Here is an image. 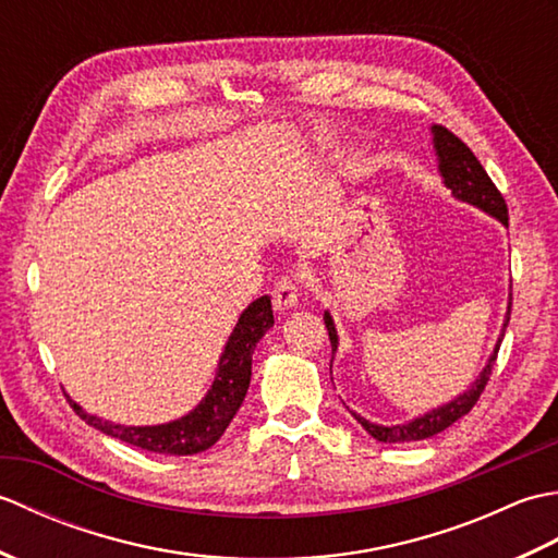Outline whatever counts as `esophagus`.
Returning a JSON list of instances; mask_svg holds the SVG:
<instances>
[{
  "instance_id": "34e87169",
  "label": "esophagus",
  "mask_w": 558,
  "mask_h": 558,
  "mask_svg": "<svg viewBox=\"0 0 558 558\" xmlns=\"http://www.w3.org/2000/svg\"><path fill=\"white\" fill-rule=\"evenodd\" d=\"M300 282L294 278H280L276 286H272V306H276V312H288L292 310L294 304L300 300Z\"/></svg>"
}]
</instances>
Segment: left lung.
Wrapping results in <instances>:
<instances>
[{
	"instance_id": "8db88e82",
	"label": "left lung",
	"mask_w": 558,
	"mask_h": 558,
	"mask_svg": "<svg viewBox=\"0 0 558 558\" xmlns=\"http://www.w3.org/2000/svg\"><path fill=\"white\" fill-rule=\"evenodd\" d=\"M432 134H434V148H436V156H438V172L444 177V184L453 192L456 198L460 201H468V204L482 208L484 213H489L496 220H501L506 228H508V208H506V201L501 196L499 189L492 182V177L487 174V170L482 168V162L475 158V153H472L462 141L453 134L448 132L446 126H432ZM511 304H513V294H511V302H508V312H506V322L501 328V336L499 342H496L494 354L489 357L487 366H484L482 374L477 376V381L472 384L465 393L458 396L456 400L446 402V405L436 408L432 412L422 414V417L405 422V424H396V426H381V424H374L369 420L360 417L357 412H352V417L357 420L366 434H372L376 441H384V444H408V441H422V438H429L438 432L448 429L450 424L458 422L460 417H465V414L477 405V400L482 396L484 386H487L492 369H494V362H496V354H499L501 348V340L506 333V326L511 322ZM324 322L328 328V338H330V348L333 352L338 350V333H336V326H333V318L326 312L324 314Z\"/></svg>"
}]
</instances>
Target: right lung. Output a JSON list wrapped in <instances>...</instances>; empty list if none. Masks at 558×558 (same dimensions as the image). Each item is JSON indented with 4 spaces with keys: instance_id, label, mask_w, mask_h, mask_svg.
I'll list each match as a JSON object with an SVG mask.
<instances>
[{
    "instance_id": "1",
    "label": "right lung",
    "mask_w": 558,
    "mask_h": 558,
    "mask_svg": "<svg viewBox=\"0 0 558 558\" xmlns=\"http://www.w3.org/2000/svg\"><path fill=\"white\" fill-rule=\"evenodd\" d=\"M270 326V298H258L256 302L248 304L230 333L228 345H225L220 354L216 381H213L206 398L201 400L192 412L174 422L156 426H124L93 417V414L83 412L74 400H69V405L74 408V412L83 422L96 426L102 434L120 438V441L129 446L162 456L201 453V450H208L218 441L225 429L230 426L236 410H240L248 381H252L254 348Z\"/></svg>"
}]
</instances>
